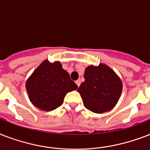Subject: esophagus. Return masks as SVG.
<instances>
[{"instance_id": "obj_1", "label": "esophagus", "mask_w": 150, "mask_h": 150, "mask_svg": "<svg viewBox=\"0 0 150 150\" xmlns=\"http://www.w3.org/2000/svg\"><path fill=\"white\" fill-rule=\"evenodd\" d=\"M75 83H76V84H77L78 86H79L80 84H81V82H80V80H77V81H76V82H75Z\"/></svg>"}]
</instances>
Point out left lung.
<instances>
[{
  "instance_id": "1",
  "label": "left lung",
  "mask_w": 150,
  "mask_h": 150,
  "mask_svg": "<svg viewBox=\"0 0 150 150\" xmlns=\"http://www.w3.org/2000/svg\"><path fill=\"white\" fill-rule=\"evenodd\" d=\"M85 82L78 92L87 109L96 114L110 111L121 97L123 85L118 75L104 64L85 69Z\"/></svg>"
}]
</instances>
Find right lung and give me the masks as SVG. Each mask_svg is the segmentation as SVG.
<instances>
[{
	"label": "right lung",
	"instance_id": "right-lung-1",
	"mask_svg": "<svg viewBox=\"0 0 150 150\" xmlns=\"http://www.w3.org/2000/svg\"><path fill=\"white\" fill-rule=\"evenodd\" d=\"M29 100L39 109L54 110L63 103L68 93L78 89L60 61H43L25 82Z\"/></svg>",
	"mask_w": 150,
	"mask_h": 150
}]
</instances>
